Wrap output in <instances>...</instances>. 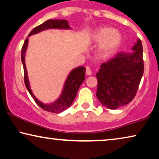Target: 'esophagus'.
<instances>
[{"label": "esophagus", "mask_w": 159, "mask_h": 159, "mask_svg": "<svg viewBox=\"0 0 159 159\" xmlns=\"http://www.w3.org/2000/svg\"><path fill=\"white\" fill-rule=\"evenodd\" d=\"M86 75H91L92 74V71H91V68H90L89 66H87V67H86Z\"/></svg>", "instance_id": "esophagus-1"}]
</instances>
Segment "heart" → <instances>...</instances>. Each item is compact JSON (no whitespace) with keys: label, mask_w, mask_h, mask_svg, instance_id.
Instances as JSON below:
<instances>
[{"label":"heart","mask_w":159,"mask_h":159,"mask_svg":"<svg viewBox=\"0 0 159 159\" xmlns=\"http://www.w3.org/2000/svg\"><path fill=\"white\" fill-rule=\"evenodd\" d=\"M93 40L99 43L96 49V56L99 58H105L111 55L122 41V37L117 30L108 26L97 28L93 35Z\"/></svg>","instance_id":"heart-1"}]
</instances>
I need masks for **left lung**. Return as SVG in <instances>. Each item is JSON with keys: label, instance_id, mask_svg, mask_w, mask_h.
I'll use <instances>...</instances> for the list:
<instances>
[{"label": "left lung", "instance_id": "1", "mask_svg": "<svg viewBox=\"0 0 159 159\" xmlns=\"http://www.w3.org/2000/svg\"><path fill=\"white\" fill-rule=\"evenodd\" d=\"M131 50V53H119L102 63L96 73V96L109 109L126 105L136 96L144 69L140 39H137Z\"/></svg>", "mask_w": 159, "mask_h": 159}]
</instances>
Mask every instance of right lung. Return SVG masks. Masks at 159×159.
Listing matches in <instances>:
<instances>
[{
	"mask_svg": "<svg viewBox=\"0 0 159 159\" xmlns=\"http://www.w3.org/2000/svg\"><path fill=\"white\" fill-rule=\"evenodd\" d=\"M48 29L68 30L71 29V28L68 24V20H60V19H58V20H57V19H55V20L49 19V20L45 21L43 23L39 25V26L35 27L28 34L27 39H25L24 43H23L22 50H21V61H22L23 70H24V81L25 86H26V89L30 94V96L34 99L35 103L41 108L48 111V112L59 113L63 112V111L67 109L68 108H69L71 106L75 96H76L80 86L85 79L86 68L84 67V66H79V67L73 68L67 76L61 95L53 102L51 103H44L41 102V101H39L34 96L30 86L25 61V53H26L28 44V37H30L32 35L39 34V33L45 30Z\"/></svg>",
	"mask_w": 159,
	"mask_h": 159,
	"instance_id": "add662e5",
	"label": "right lung"
}]
</instances>
